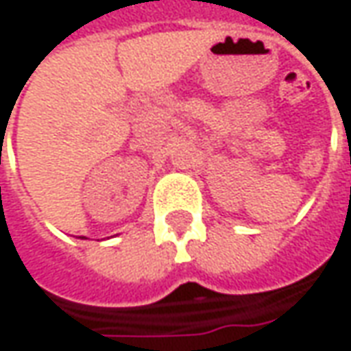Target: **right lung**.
<instances>
[{
  "label": "right lung",
  "instance_id": "right-lung-1",
  "mask_svg": "<svg viewBox=\"0 0 351 351\" xmlns=\"http://www.w3.org/2000/svg\"><path fill=\"white\" fill-rule=\"evenodd\" d=\"M80 239H86V237H80Z\"/></svg>",
  "mask_w": 351,
  "mask_h": 351
}]
</instances>
